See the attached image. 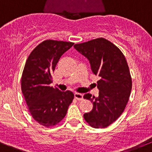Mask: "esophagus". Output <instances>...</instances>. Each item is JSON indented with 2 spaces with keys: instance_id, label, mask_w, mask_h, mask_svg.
<instances>
[{
  "instance_id": "1",
  "label": "esophagus",
  "mask_w": 152,
  "mask_h": 152,
  "mask_svg": "<svg viewBox=\"0 0 152 152\" xmlns=\"http://www.w3.org/2000/svg\"><path fill=\"white\" fill-rule=\"evenodd\" d=\"M75 97L77 100H82L83 99V94L80 93H75Z\"/></svg>"
}]
</instances>
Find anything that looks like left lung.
I'll list each match as a JSON object with an SVG mask.
<instances>
[{
  "mask_svg": "<svg viewBox=\"0 0 152 152\" xmlns=\"http://www.w3.org/2000/svg\"><path fill=\"white\" fill-rule=\"evenodd\" d=\"M74 48L88 60L92 72L100 78L99 96H83L94 104L84 118L92 127H107L121 115L129 100L132 79L127 62L121 50L104 38L76 44Z\"/></svg>",
  "mask_w": 152,
  "mask_h": 152,
  "instance_id": "obj_1",
  "label": "left lung"
}]
</instances>
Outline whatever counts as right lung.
<instances>
[{"mask_svg": "<svg viewBox=\"0 0 152 152\" xmlns=\"http://www.w3.org/2000/svg\"><path fill=\"white\" fill-rule=\"evenodd\" d=\"M73 45L46 40L34 48L26 61L21 79L22 92L32 117L45 126L60 122L74 99L70 91H61L50 86L56 64Z\"/></svg>", "mask_w": 152, "mask_h": 152, "instance_id": "add662e5", "label": "right lung"}]
</instances>
